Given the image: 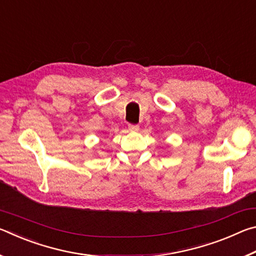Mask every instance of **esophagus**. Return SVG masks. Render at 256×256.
<instances>
[{
    "label": "esophagus",
    "mask_w": 256,
    "mask_h": 256,
    "mask_svg": "<svg viewBox=\"0 0 256 256\" xmlns=\"http://www.w3.org/2000/svg\"><path fill=\"white\" fill-rule=\"evenodd\" d=\"M138 128H140V126H138V124H128V130H130V131L136 132V131H138Z\"/></svg>",
    "instance_id": "esophagus-1"
}]
</instances>
